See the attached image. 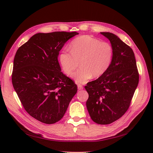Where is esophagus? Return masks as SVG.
Instances as JSON below:
<instances>
[{
    "label": "esophagus",
    "instance_id": "1",
    "mask_svg": "<svg viewBox=\"0 0 153 153\" xmlns=\"http://www.w3.org/2000/svg\"><path fill=\"white\" fill-rule=\"evenodd\" d=\"M77 86H78V90H82V89H83V88H84V87H83L80 84H78Z\"/></svg>",
    "mask_w": 153,
    "mask_h": 153
}]
</instances>
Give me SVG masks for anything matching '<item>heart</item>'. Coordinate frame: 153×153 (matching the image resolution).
Instances as JSON below:
<instances>
[{
  "mask_svg": "<svg viewBox=\"0 0 153 153\" xmlns=\"http://www.w3.org/2000/svg\"><path fill=\"white\" fill-rule=\"evenodd\" d=\"M70 52L63 51L59 55V61L64 72L71 75L74 73L77 84H85L92 77L98 78L108 70L112 63L114 50L110 43L101 42L89 36H82L73 39L69 46Z\"/></svg>",
  "mask_w": 153,
  "mask_h": 153,
  "instance_id": "obj_1",
  "label": "heart"
}]
</instances>
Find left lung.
<instances>
[{
  "label": "left lung",
  "instance_id": "8db88e82",
  "mask_svg": "<svg viewBox=\"0 0 153 153\" xmlns=\"http://www.w3.org/2000/svg\"><path fill=\"white\" fill-rule=\"evenodd\" d=\"M108 38L114 55L108 69L96 80L88 82L86 106L91 119L99 124H109L126 113L139 81L133 50L110 32H101Z\"/></svg>",
  "mask_w": 153,
  "mask_h": 153
}]
</instances>
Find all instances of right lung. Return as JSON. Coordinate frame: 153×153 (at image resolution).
Returning <instances> with one entry per match:
<instances>
[{
  "instance_id": "right-lung-1",
  "label": "right lung",
  "mask_w": 153,
  "mask_h": 153,
  "mask_svg": "<svg viewBox=\"0 0 153 153\" xmlns=\"http://www.w3.org/2000/svg\"><path fill=\"white\" fill-rule=\"evenodd\" d=\"M78 32L38 33L18 49L12 84L26 112L38 121L61 120L77 92V85L61 72L59 51Z\"/></svg>"
}]
</instances>
